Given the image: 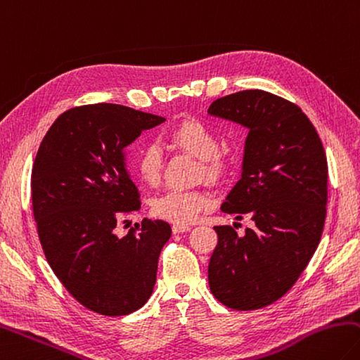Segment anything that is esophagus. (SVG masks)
<instances>
[{
    "label": "esophagus",
    "mask_w": 360,
    "mask_h": 360,
    "mask_svg": "<svg viewBox=\"0 0 360 360\" xmlns=\"http://www.w3.org/2000/svg\"><path fill=\"white\" fill-rule=\"evenodd\" d=\"M191 230V225H186V224H174L173 225V233H184Z\"/></svg>",
    "instance_id": "obj_1"
}]
</instances>
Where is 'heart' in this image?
Returning <instances> with one entry per match:
<instances>
[{
    "label": "heart",
    "mask_w": 360,
    "mask_h": 360,
    "mask_svg": "<svg viewBox=\"0 0 360 360\" xmlns=\"http://www.w3.org/2000/svg\"><path fill=\"white\" fill-rule=\"evenodd\" d=\"M168 141L193 158L201 160V173L209 179L224 178L228 162L219 151V136L214 129L195 116H186L168 130ZM134 172L143 184L158 186L162 178V155L158 146L145 145L134 159ZM214 205V195L202 188L193 191H168L155 197L151 211L162 220L173 224H188L197 215Z\"/></svg>",
    "instance_id": "b5f03b06"
}]
</instances>
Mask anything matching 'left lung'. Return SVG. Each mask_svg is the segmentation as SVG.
<instances>
[{
  "label": "left lung",
  "mask_w": 360,
  "mask_h": 360,
  "mask_svg": "<svg viewBox=\"0 0 360 360\" xmlns=\"http://www.w3.org/2000/svg\"><path fill=\"white\" fill-rule=\"evenodd\" d=\"M207 113L248 129L243 178L220 209L255 221L243 238L230 225L214 226L219 240L209 259V288L230 309H263L291 290L319 244L328 159L302 110L267 91L220 97Z\"/></svg>",
  "instance_id": "1"
}]
</instances>
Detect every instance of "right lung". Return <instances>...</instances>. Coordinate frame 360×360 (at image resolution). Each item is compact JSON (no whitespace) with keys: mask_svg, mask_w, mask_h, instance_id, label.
<instances>
[{"mask_svg":"<svg viewBox=\"0 0 360 360\" xmlns=\"http://www.w3.org/2000/svg\"><path fill=\"white\" fill-rule=\"evenodd\" d=\"M163 121L116 103L74 107L51 124L32 163V212L45 258L72 297L99 315H129L146 304L172 238L167 221L149 219L124 238L115 233L141 205L122 149Z\"/></svg>","mask_w":360,"mask_h":360,"instance_id":"1","label":"right lung"}]
</instances>
